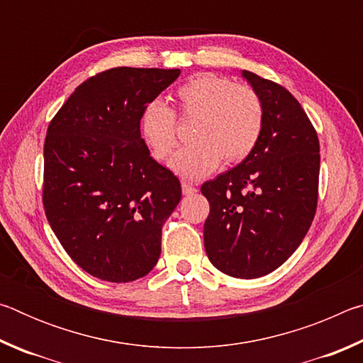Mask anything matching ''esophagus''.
<instances>
[{
    "instance_id": "esophagus-1",
    "label": "esophagus",
    "mask_w": 363,
    "mask_h": 363,
    "mask_svg": "<svg viewBox=\"0 0 363 363\" xmlns=\"http://www.w3.org/2000/svg\"><path fill=\"white\" fill-rule=\"evenodd\" d=\"M181 187H182L184 195H194L196 192V187L192 186V184H189V182H182Z\"/></svg>"
}]
</instances>
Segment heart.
<instances>
[{
	"instance_id": "obj_1",
	"label": "heart",
	"mask_w": 363,
	"mask_h": 363,
	"mask_svg": "<svg viewBox=\"0 0 363 363\" xmlns=\"http://www.w3.org/2000/svg\"><path fill=\"white\" fill-rule=\"evenodd\" d=\"M174 99L182 118L195 120L190 131L194 144L169 162V169L184 179H203L223 158L229 164L242 162L259 143L264 106L253 86L203 73L184 83ZM139 133L153 157L168 158L177 144L174 112L162 101H150L140 112Z\"/></svg>"
}]
</instances>
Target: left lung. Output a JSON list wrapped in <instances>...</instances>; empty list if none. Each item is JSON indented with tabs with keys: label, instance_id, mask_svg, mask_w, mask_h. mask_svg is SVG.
<instances>
[{
	"label": "left lung",
	"instance_id": "1",
	"mask_svg": "<svg viewBox=\"0 0 363 363\" xmlns=\"http://www.w3.org/2000/svg\"><path fill=\"white\" fill-rule=\"evenodd\" d=\"M242 77L261 96L262 134L242 163L201 186L210 201L203 237L206 255L220 272L257 279L280 267L309 230L320 145L290 91L247 70Z\"/></svg>",
	"mask_w": 363,
	"mask_h": 363
}]
</instances>
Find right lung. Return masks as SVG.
<instances>
[{
	"instance_id": "1",
	"label": "right lung",
	"mask_w": 363,
	"mask_h": 363,
	"mask_svg": "<svg viewBox=\"0 0 363 363\" xmlns=\"http://www.w3.org/2000/svg\"><path fill=\"white\" fill-rule=\"evenodd\" d=\"M179 69L116 67L73 91L49 123L43 205L73 261L106 281L150 272L181 182L150 157L139 116Z\"/></svg>"
}]
</instances>
